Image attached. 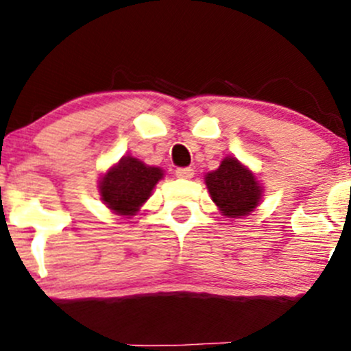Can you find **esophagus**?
Listing matches in <instances>:
<instances>
[{"label":"esophagus","instance_id":"1","mask_svg":"<svg viewBox=\"0 0 351 351\" xmlns=\"http://www.w3.org/2000/svg\"><path fill=\"white\" fill-rule=\"evenodd\" d=\"M176 176L179 177V179H191V177L194 176V171L191 167H180L176 171Z\"/></svg>","mask_w":351,"mask_h":351}]
</instances>
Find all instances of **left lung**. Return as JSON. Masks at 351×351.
I'll return each instance as SVG.
<instances>
[{
    "mask_svg": "<svg viewBox=\"0 0 351 351\" xmlns=\"http://www.w3.org/2000/svg\"><path fill=\"white\" fill-rule=\"evenodd\" d=\"M204 182L213 203L227 218L252 213L263 196V187L256 176L235 157L223 158L217 171L204 176Z\"/></svg>",
    "mask_w": 351,
    "mask_h": 351,
    "instance_id": "1",
    "label": "left lung"
}]
</instances>
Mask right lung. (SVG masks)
Segmentation results:
<instances>
[{"instance_id":"obj_1","label":"right lung","mask_w":351,"mask_h":351,"mask_svg":"<svg viewBox=\"0 0 351 351\" xmlns=\"http://www.w3.org/2000/svg\"><path fill=\"white\" fill-rule=\"evenodd\" d=\"M162 177L160 167H150L134 157H123L100 177L99 193L114 213L133 217L152 196Z\"/></svg>"}]
</instances>
